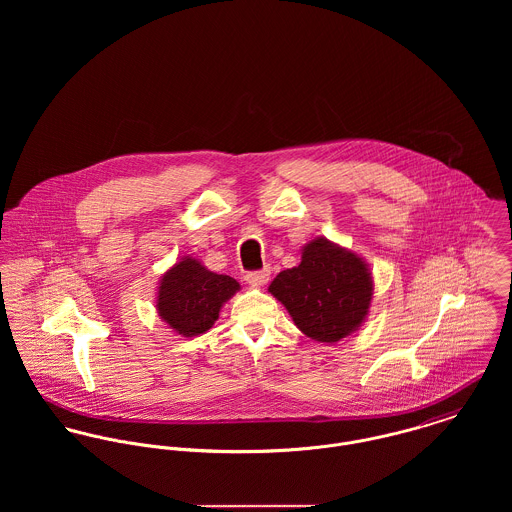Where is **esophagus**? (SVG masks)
Returning a JSON list of instances; mask_svg holds the SVG:
<instances>
[{"label": "esophagus", "instance_id": "34e87169", "mask_svg": "<svg viewBox=\"0 0 512 512\" xmlns=\"http://www.w3.org/2000/svg\"><path fill=\"white\" fill-rule=\"evenodd\" d=\"M244 280H246V284H250L252 288H260V286H264V284L270 280V270L264 268V270H258V272H248V274L244 276Z\"/></svg>", "mask_w": 512, "mask_h": 512}]
</instances>
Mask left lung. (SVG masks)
<instances>
[{
    "mask_svg": "<svg viewBox=\"0 0 512 512\" xmlns=\"http://www.w3.org/2000/svg\"><path fill=\"white\" fill-rule=\"evenodd\" d=\"M268 292L303 335L337 343L363 325L374 284L365 258L317 236L303 246L299 266L280 272Z\"/></svg>",
    "mask_w": 512,
    "mask_h": 512,
    "instance_id": "obj_1",
    "label": "left lung"
}]
</instances>
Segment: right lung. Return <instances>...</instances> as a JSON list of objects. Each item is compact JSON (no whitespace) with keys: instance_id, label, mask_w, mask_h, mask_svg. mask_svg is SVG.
Returning a JSON list of instances; mask_svg holds the SVG:
<instances>
[{"instance_id":"right-lung-1","label":"right lung","mask_w":512,"mask_h":512,"mask_svg":"<svg viewBox=\"0 0 512 512\" xmlns=\"http://www.w3.org/2000/svg\"><path fill=\"white\" fill-rule=\"evenodd\" d=\"M238 290L234 278L211 272L197 258L185 256L161 276L155 309L175 333L197 337L215 325L220 307Z\"/></svg>"}]
</instances>
